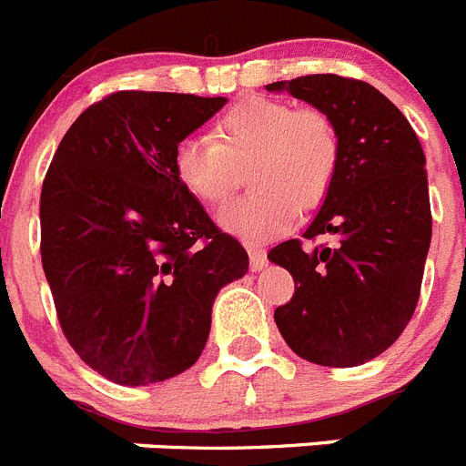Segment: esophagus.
I'll return each instance as SVG.
<instances>
[{
  "label": "esophagus",
  "mask_w": 466,
  "mask_h": 466,
  "mask_svg": "<svg viewBox=\"0 0 466 466\" xmlns=\"http://www.w3.org/2000/svg\"><path fill=\"white\" fill-rule=\"evenodd\" d=\"M246 251H248V260H251V269H263L268 265V253H265L263 246L258 244H246Z\"/></svg>",
  "instance_id": "esophagus-1"
}]
</instances>
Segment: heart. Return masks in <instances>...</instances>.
<instances>
[{
    "label": "heart",
    "mask_w": 466,
    "mask_h": 466,
    "mask_svg": "<svg viewBox=\"0 0 466 466\" xmlns=\"http://www.w3.org/2000/svg\"><path fill=\"white\" fill-rule=\"evenodd\" d=\"M341 142L319 108L279 99L239 101L215 123V142L187 137L175 148V173L206 206L225 201L248 167L251 191L222 206L220 225L244 239H268L327 198L339 170Z\"/></svg>",
    "instance_id": "heart-1"
}]
</instances>
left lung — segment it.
Here are the masks:
<instances>
[{"label": "left lung", "mask_w": 466, "mask_h": 466, "mask_svg": "<svg viewBox=\"0 0 466 466\" xmlns=\"http://www.w3.org/2000/svg\"><path fill=\"white\" fill-rule=\"evenodd\" d=\"M334 120L341 158L322 208L303 234L268 253L296 291L275 310L293 353L322 367H355L396 341L412 318L431 244L426 158L412 125L384 94L334 73L272 82Z\"/></svg>", "instance_id": "obj_1"}]
</instances>
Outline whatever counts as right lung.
<instances>
[{"label":"right lung","mask_w":466,"mask_h":466,"mask_svg":"<svg viewBox=\"0 0 466 466\" xmlns=\"http://www.w3.org/2000/svg\"><path fill=\"white\" fill-rule=\"evenodd\" d=\"M225 96L123 89L70 125L40 197L42 268L70 348L120 386L189 370L213 300L248 269L182 187L175 148Z\"/></svg>","instance_id":"right-lung-1"}]
</instances>
